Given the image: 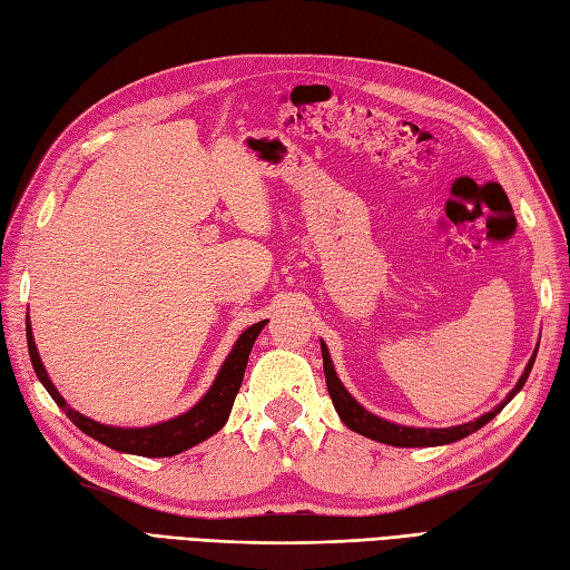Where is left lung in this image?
Wrapping results in <instances>:
<instances>
[{
    "mask_svg": "<svg viewBox=\"0 0 570 570\" xmlns=\"http://www.w3.org/2000/svg\"><path fill=\"white\" fill-rule=\"evenodd\" d=\"M320 346H323V368H325V381H327V390H330V397H332V404L334 410H337L340 419L344 421V424L361 433L371 438V441H377V443H385V445H397V448H431V445H445V443H455L460 441V438L470 435L474 431H479L484 424H489V421L499 414L503 406L515 397V392L522 390L524 381H528V375L532 371V363H534V356L530 358L528 368H524V373L520 375L518 385L508 392V397L495 406L493 412L479 416L476 421H470V424H462V426H452V429H412V426H397V424H390V421L375 416L371 412L363 410V406L348 395L346 387L342 385V381L337 377V373H334V366H332V358H330V352L327 346L320 342Z\"/></svg>",
    "mask_w": 570,
    "mask_h": 570,
    "instance_id": "obj_1",
    "label": "left lung"
}]
</instances>
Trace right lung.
<instances>
[{"label":"right lung","instance_id":"add662e5","mask_svg":"<svg viewBox=\"0 0 570 570\" xmlns=\"http://www.w3.org/2000/svg\"><path fill=\"white\" fill-rule=\"evenodd\" d=\"M265 325L267 320H262V323L247 327L240 334V340L236 342L233 352L224 361L222 371H218L212 390L193 406V410L178 419L164 421V424H156L149 429H115V426L98 424V421H91L89 416H81L79 412L71 410V406L60 397V392H57L55 385L50 383L46 368H42L31 325L26 327V340H28V354H31V363L38 381L46 385L50 397L57 402L60 410H65V414L71 421H75L77 429H81L86 435L96 438L98 443H104L112 450L132 452V455H144V458H170L202 441H207V438L214 435L216 431H222V426L226 424V419L230 414L233 400H236L240 390L247 356H250L257 334Z\"/></svg>","mask_w":570,"mask_h":570}]
</instances>
